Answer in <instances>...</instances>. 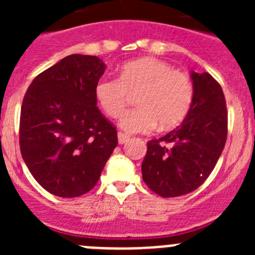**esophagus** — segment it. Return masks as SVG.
Instances as JSON below:
<instances>
[{
    "instance_id": "esophagus-1",
    "label": "esophagus",
    "mask_w": 255,
    "mask_h": 255,
    "mask_svg": "<svg viewBox=\"0 0 255 255\" xmlns=\"http://www.w3.org/2000/svg\"><path fill=\"white\" fill-rule=\"evenodd\" d=\"M117 138H119V143L120 144H124V143H126V141L129 140L130 139V136L128 134H125V132H119V134H117Z\"/></svg>"
}]
</instances>
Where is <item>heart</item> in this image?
I'll list each match as a JSON object with an SVG mask.
<instances>
[{
    "label": "heart",
    "instance_id": "heart-1",
    "mask_svg": "<svg viewBox=\"0 0 255 255\" xmlns=\"http://www.w3.org/2000/svg\"><path fill=\"white\" fill-rule=\"evenodd\" d=\"M138 107L126 112L121 128L129 132H148L159 124L168 129L181 123L194 100L189 75L157 58H138L123 65L119 78L102 76L94 85V98L107 116L117 119L131 96Z\"/></svg>",
    "mask_w": 255,
    "mask_h": 255
}]
</instances>
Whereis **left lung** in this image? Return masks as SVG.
Wrapping results in <instances>:
<instances>
[{"label":"left lung","mask_w":255,"mask_h":255,"mask_svg":"<svg viewBox=\"0 0 255 255\" xmlns=\"http://www.w3.org/2000/svg\"><path fill=\"white\" fill-rule=\"evenodd\" d=\"M194 100L176 129L148 141L143 180L162 198L199 188L215 168L227 139V108L222 88L211 74L191 73Z\"/></svg>","instance_id":"obj_1"}]
</instances>
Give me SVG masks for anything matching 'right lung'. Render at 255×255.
Listing matches in <instances>:
<instances>
[{
	"instance_id": "right-lung-1",
	"label": "right lung",
	"mask_w": 255,
	"mask_h": 255,
	"mask_svg": "<svg viewBox=\"0 0 255 255\" xmlns=\"http://www.w3.org/2000/svg\"><path fill=\"white\" fill-rule=\"evenodd\" d=\"M105 70L97 56L70 55L35 76L24 96L20 150L51 194L75 198L91 191L116 148V126L94 98Z\"/></svg>"
}]
</instances>
